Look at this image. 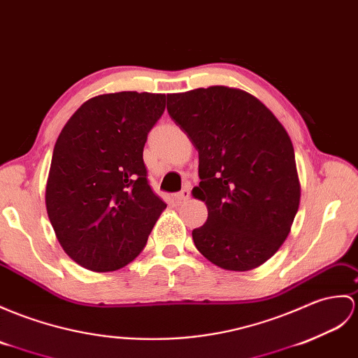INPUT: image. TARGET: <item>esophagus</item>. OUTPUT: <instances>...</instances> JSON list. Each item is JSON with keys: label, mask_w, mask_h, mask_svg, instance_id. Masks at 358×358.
I'll list each match as a JSON object with an SVG mask.
<instances>
[{"label": "esophagus", "mask_w": 358, "mask_h": 358, "mask_svg": "<svg viewBox=\"0 0 358 358\" xmlns=\"http://www.w3.org/2000/svg\"><path fill=\"white\" fill-rule=\"evenodd\" d=\"M173 196H176V201L177 203H182V201H186V199L190 196V190H189V187H185V189L181 190V192L176 194Z\"/></svg>", "instance_id": "1"}]
</instances>
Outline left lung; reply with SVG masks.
Segmentation results:
<instances>
[{
	"mask_svg": "<svg viewBox=\"0 0 358 358\" xmlns=\"http://www.w3.org/2000/svg\"><path fill=\"white\" fill-rule=\"evenodd\" d=\"M168 113L198 151L204 226L198 252L224 270L259 267L284 244L301 201L294 148L274 114L243 90L168 94Z\"/></svg>",
	"mask_w": 358,
	"mask_h": 358,
	"instance_id": "1",
	"label": "left lung"
}]
</instances>
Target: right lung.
Returning a JSON list of instances; mask_svg holds the SVG:
<instances>
[{
    "instance_id": "add662e5",
    "label": "right lung",
    "mask_w": 358,
    "mask_h": 358,
    "mask_svg": "<svg viewBox=\"0 0 358 358\" xmlns=\"http://www.w3.org/2000/svg\"><path fill=\"white\" fill-rule=\"evenodd\" d=\"M166 96L137 91L90 99L53 149L45 206L64 252L91 271H114L143 250L166 207L148 182L143 148Z\"/></svg>"
}]
</instances>
